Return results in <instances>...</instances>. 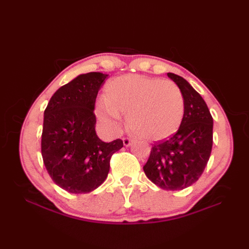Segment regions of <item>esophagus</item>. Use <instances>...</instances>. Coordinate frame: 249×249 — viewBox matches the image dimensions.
Wrapping results in <instances>:
<instances>
[{
	"mask_svg": "<svg viewBox=\"0 0 249 249\" xmlns=\"http://www.w3.org/2000/svg\"><path fill=\"white\" fill-rule=\"evenodd\" d=\"M131 141H133V139L128 138V137H125V138H123V143H124L125 146H129L130 143H131Z\"/></svg>",
	"mask_w": 249,
	"mask_h": 249,
	"instance_id": "34e87169",
	"label": "esophagus"
}]
</instances>
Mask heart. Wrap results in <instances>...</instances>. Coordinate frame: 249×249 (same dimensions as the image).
<instances>
[{"instance_id":"1","label":"heart","mask_w":249,"mask_h":249,"mask_svg":"<svg viewBox=\"0 0 249 249\" xmlns=\"http://www.w3.org/2000/svg\"><path fill=\"white\" fill-rule=\"evenodd\" d=\"M185 104L176 83L141 75H125L110 80L106 99L96 106L102 124L116 131L121 114L127 115L131 133L149 141L165 140L176 134L182 124Z\"/></svg>"}]
</instances>
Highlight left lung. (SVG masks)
<instances>
[{
    "mask_svg": "<svg viewBox=\"0 0 249 249\" xmlns=\"http://www.w3.org/2000/svg\"><path fill=\"white\" fill-rule=\"evenodd\" d=\"M184 97L182 124L166 141L153 144L143 166L145 176L158 187L182 190L203 173L213 145V118L201 95L181 76L168 72Z\"/></svg>",
    "mask_w": 249,
    "mask_h": 249,
    "instance_id": "8db88e82",
    "label": "left lung"
}]
</instances>
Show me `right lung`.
<instances>
[{
    "label": "right lung",
    "mask_w": 249,
    "mask_h": 249,
    "mask_svg": "<svg viewBox=\"0 0 249 249\" xmlns=\"http://www.w3.org/2000/svg\"><path fill=\"white\" fill-rule=\"evenodd\" d=\"M108 75L78 76L52 95L44 112L41 156L50 178L71 194H87L104 183L110 160L123 141L100 140L96 131L95 102Z\"/></svg>",
    "instance_id": "obj_1"
}]
</instances>
